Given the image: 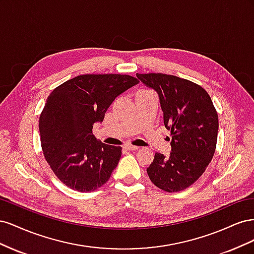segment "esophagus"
<instances>
[{"label": "esophagus", "mask_w": 254, "mask_h": 254, "mask_svg": "<svg viewBox=\"0 0 254 254\" xmlns=\"http://www.w3.org/2000/svg\"><path fill=\"white\" fill-rule=\"evenodd\" d=\"M125 148L128 149V150H137L140 147H139V146H135V145L126 144V145H125Z\"/></svg>", "instance_id": "obj_1"}]
</instances>
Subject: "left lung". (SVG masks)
Returning a JSON list of instances; mask_svg holds the SVG:
<instances>
[{"instance_id":"1","label":"left lung","mask_w":254,"mask_h":254,"mask_svg":"<svg viewBox=\"0 0 254 254\" xmlns=\"http://www.w3.org/2000/svg\"><path fill=\"white\" fill-rule=\"evenodd\" d=\"M157 91L165 127L172 133L170 156L156 152L147 167L151 182L168 193L198 180L216 149L218 115L207 92L199 84L162 73L136 74Z\"/></svg>"}]
</instances>
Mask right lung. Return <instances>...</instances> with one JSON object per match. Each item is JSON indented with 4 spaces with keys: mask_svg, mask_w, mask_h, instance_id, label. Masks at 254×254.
<instances>
[{
    "mask_svg": "<svg viewBox=\"0 0 254 254\" xmlns=\"http://www.w3.org/2000/svg\"><path fill=\"white\" fill-rule=\"evenodd\" d=\"M139 83L121 74H86L54 89L39 119L41 147L57 178L67 188L93 191L109 180L122 156L121 146L92 133L112 102Z\"/></svg>",
    "mask_w": 254,
    "mask_h": 254,
    "instance_id": "add662e5",
    "label": "right lung"
}]
</instances>
